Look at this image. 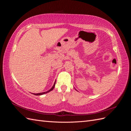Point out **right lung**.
Masks as SVG:
<instances>
[{"label": "right lung", "instance_id": "right-lung-1", "mask_svg": "<svg viewBox=\"0 0 131 131\" xmlns=\"http://www.w3.org/2000/svg\"><path fill=\"white\" fill-rule=\"evenodd\" d=\"M55 84H56V81L54 82V85H53V86L52 87V88H51L50 90H49V91H46V92H41V93H33V94H34V95H37V96H40V95H42V94H45V93H48V92H50V91H51L52 90H53V89H54V86H55Z\"/></svg>", "mask_w": 131, "mask_h": 131}]
</instances>
